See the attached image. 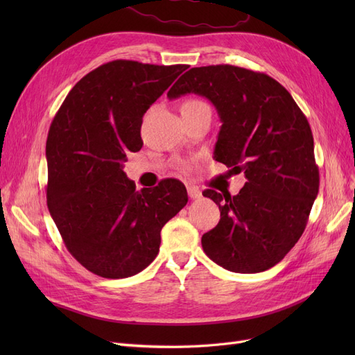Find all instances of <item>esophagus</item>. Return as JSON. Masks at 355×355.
<instances>
[{
  "mask_svg": "<svg viewBox=\"0 0 355 355\" xmlns=\"http://www.w3.org/2000/svg\"><path fill=\"white\" fill-rule=\"evenodd\" d=\"M187 189H188V196L191 200H196V198L201 197V191L197 187L189 185V187H187Z\"/></svg>",
  "mask_w": 355,
  "mask_h": 355,
  "instance_id": "34e87169",
  "label": "esophagus"
}]
</instances>
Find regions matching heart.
<instances>
[{"label":"heart","instance_id":"b5f03b06","mask_svg":"<svg viewBox=\"0 0 355 355\" xmlns=\"http://www.w3.org/2000/svg\"><path fill=\"white\" fill-rule=\"evenodd\" d=\"M201 103H204V102L197 101V99H189V101H187L184 105H201Z\"/></svg>","mask_w":355,"mask_h":355}]
</instances>
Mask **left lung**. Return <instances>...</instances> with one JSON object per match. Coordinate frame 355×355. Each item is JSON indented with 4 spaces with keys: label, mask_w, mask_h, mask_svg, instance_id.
Listing matches in <instances>:
<instances>
[{
    "label": "left lung",
    "mask_w": 355,
    "mask_h": 355,
    "mask_svg": "<svg viewBox=\"0 0 355 355\" xmlns=\"http://www.w3.org/2000/svg\"><path fill=\"white\" fill-rule=\"evenodd\" d=\"M187 93L204 96L216 106L222 127L214 158L247 179L237 196L202 192L220 210L219 223L201 237L202 250L232 272L270 270L304 234L318 194L306 116L280 83L240 67L192 68L167 98Z\"/></svg>",
    "instance_id": "left-lung-1"
}]
</instances>
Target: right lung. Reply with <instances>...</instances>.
Listing matches in <instances>:
<instances>
[{"mask_svg":"<svg viewBox=\"0 0 355 355\" xmlns=\"http://www.w3.org/2000/svg\"><path fill=\"white\" fill-rule=\"evenodd\" d=\"M187 65L112 60L73 85L53 118L47 206L68 252L103 278L132 277L159 250L161 230L188 202L176 179L136 191L123 163L144 142L148 111Z\"/></svg>","mask_w":355,"mask_h":355,"instance_id":"obj_1","label":"right lung"}]
</instances>
